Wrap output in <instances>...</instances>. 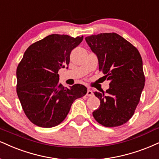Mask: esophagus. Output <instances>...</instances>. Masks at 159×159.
<instances>
[{"instance_id":"esophagus-1","label":"esophagus","mask_w":159,"mask_h":159,"mask_svg":"<svg viewBox=\"0 0 159 159\" xmlns=\"http://www.w3.org/2000/svg\"><path fill=\"white\" fill-rule=\"evenodd\" d=\"M86 95H87L88 97H92V96L93 95V91H92L91 89H88V91H87V94H86Z\"/></svg>"}]
</instances>
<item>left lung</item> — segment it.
Wrapping results in <instances>:
<instances>
[{
  "label": "left lung",
  "instance_id": "8db88e82",
  "mask_svg": "<svg viewBox=\"0 0 159 159\" xmlns=\"http://www.w3.org/2000/svg\"><path fill=\"white\" fill-rule=\"evenodd\" d=\"M85 41L97 57L99 70L111 82L105 92H94L100 105L93 112V117L103 126H120L133 116L144 89L142 57L116 33L91 35Z\"/></svg>",
  "mask_w": 159,
  "mask_h": 159
}]
</instances>
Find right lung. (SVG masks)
I'll list each match as a JSON object with an SVG mask.
<instances>
[{
	"mask_svg": "<svg viewBox=\"0 0 159 159\" xmlns=\"http://www.w3.org/2000/svg\"><path fill=\"white\" fill-rule=\"evenodd\" d=\"M83 40V36L51 34L31 45L23 54L17 68V93L25 114L37 126L60 124L74 100L87 93L80 84L68 89L59 83L58 70L68 66L70 52Z\"/></svg>",
	"mask_w": 159,
	"mask_h": 159,
	"instance_id": "1",
	"label": "right lung"
}]
</instances>
